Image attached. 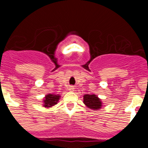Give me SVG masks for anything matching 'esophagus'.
<instances>
[{"label": "esophagus", "mask_w": 148, "mask_h": 148, "mask_svg": "<svg viewBox=\"0 0 148 148\" xmlns=\"http://www.w3.org/2000/svg\"><path fill=\"white\" fill-rule=\"evenodd\" d=\"M68 90H70V91H73V90H74V88H73V87H69Z\"/></svg>", "instance_id": "1"}]
</instances>
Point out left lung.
<instances>
[{"instance_id":"1","label":"left lung","mask_w":148,"mask_h":148,"mask_svg":"<svg viewBox=\"0 0 148 148\" xmlns=\"http://www.w3.org/2000/svg\"><path fill=\"white\" fill-rule=\"evenodd\" d=\"M83 102L90 109L99 110L102 107L101 101L95 94H92V95L85 94L84 95Z\"/></svg>"}]
</instances>
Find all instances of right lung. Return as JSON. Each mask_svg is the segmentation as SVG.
<instances>
[{
  "label": "right lung",
  "mask_w": 148,
  "mask_h": 148,
  "mask_svg": "<svg viewBox=\"0 0 148 148\" xmlns=\"http://www.w3.org/2000/svg\"><path fill=\"white\" fill-rule=\"evenodd\" d=\"M60 95H56V94H47L46 95L45 98L43 101L44 102V107L47 108H52L53 106L58 103V100L60 99Z\"/></svg>",
  "instance_id": "right-lung-1"
}]
</instances>
